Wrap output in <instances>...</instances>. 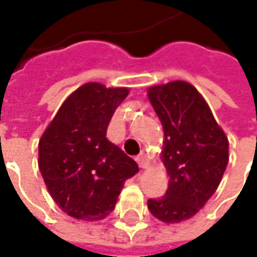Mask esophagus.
Listing matches in <instances>:
<instances>
[{
  "label": "esophagus",
  "mask_w": 257,
  "mask_h": 257,
  "mask_svg": "<svg viewBox=\"0 0 257 257\" xmlns=\"http://www.w3.org/2000/svg\"><path fill=\"white\" fill-rule=\"evenodd\" d=\"M136 160H137V163H139V166H140L142 169H147V167L150 166V160L147 159V156H146V154H140V156H137V157H136Z\"/></svg>",
  "instance_id": "obj_1"
}]
</instances>
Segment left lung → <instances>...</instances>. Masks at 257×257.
I'll return each mask as SVG.
<instances>
[{
	"instance_id": "8db88e82",
	"label": "left lung",
	"mask_w": 257,
	"mask_h": 257,
	"mask_svg": "<svg viewBox=\"0 0 257 257\" xmlns=\"http://www.w3.org/2000/svg\"><path fill=\"white\" fill-rule=\"evenodd\" d=\"M149 98L164 130L162 160L170 177L163 197L149 199L159 220L193 217L219 187L229 162V142L207 103L186 81L149 88Z\"/></svg>"
}]
</instances>
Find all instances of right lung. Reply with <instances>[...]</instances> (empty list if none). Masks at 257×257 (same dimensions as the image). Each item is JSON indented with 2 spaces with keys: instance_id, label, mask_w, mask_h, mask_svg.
Returning <instances> with one entry per match:
<instances>
[{
  "instance_id": "right-lung-1",
  "label": "right lung",
  "mask_w": 257,
  "mask_h": 257,
  "mask_svg": "<svg viewBox=\"0 0 257 257\" xmlns=\"http://www.w3.org/2000/svg\"><path fill=\"white\" fill-rule=\"evenodd\" d=\"M128 88L87 83L71 94L38 143V167L58 207L87 222L114 210L124 182L139 166L105 133Z\"/></svg>"
}]
</instances>
